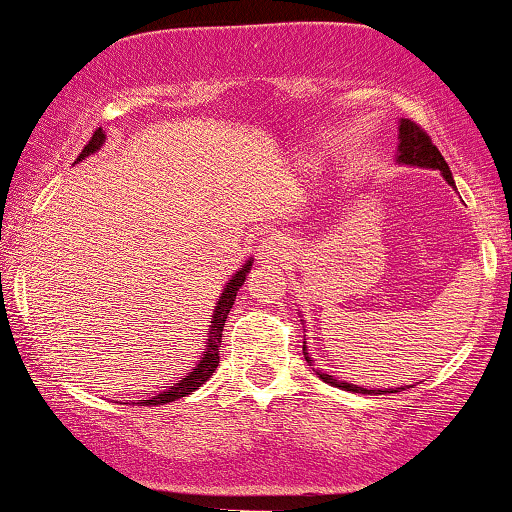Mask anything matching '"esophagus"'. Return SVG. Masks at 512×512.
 <instances>
[{"instance_id":"esophagus-1","label":"esophagus","mask_w":512,"mask_h":512,"mask_svg":"<svg viewBox=\"0 0 512 512\" xmlns=\"http://www.w3.org/2000/svg\"><path fill=\"white\" fill-rule=\"evenodd\" d=\"M292 254H294L292 244H289L285 237H268L263 239L261 246H258L256 261L258 266L275 268V266H282V263H287Z\"/></svg>"}]
</instances>
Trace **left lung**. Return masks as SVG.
<instances>
[{"label":"left lung","instance_id":"obj_1","mask_svg":"<svg viewBox=\"0 0 512 512\" xmlns=\"http://www.w3.org/2000/svg\"><path fill=\"white\" fill-rule=\"evenodd\" d=\"M399 140H401V144H399V161L401 163H410V166H422V168L441 170V175H444L446 182H449V185H453V175H451V170H449V163L444 161L441 151L434 147L432 140H430V135H427V132L422 130L418 123L410 121V118H403L401 128H399ZM453 187H456V185H453ZM304 358H306L308 363H311V358H308V353H306V344H304ZM315 372H318L320 380L327 382V384H332V387H342L346 391H356V394H377L375 389L368 391V389L356 387V384L337 380V377L327 375V372H320V370H315ZM391 391H394V389H391Z\"/></svg>","mask_w":512,"mask_h":512}]
</instances>
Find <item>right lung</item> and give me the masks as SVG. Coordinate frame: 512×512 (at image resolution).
Wrapping results in <instances>:
<instances>
[{"label": "right lung", "instance_id": "right-lung-1", "mask_svg": "<svg viewBox=\"0 0 512 512\" xmlns=\"http://www.w3.org/2000/svg\"><path fill=\"white\" fill-rule=\"evenodd\" d=\"M102 144H104V132H102V128H99V130H94L92 140L87 142L85 149L80 151L78 161L85 159V156H90L92 151H97L99 147H102ZM249 270H251V261L244 263L242 270H239V273H237L235 277H232V280L225 285V292H223V296H220V299H218L216 313H213V320H211V332H208V349L204 351V358H201L197 368L189 372L187 377H182V380H180L178 384H175V387H170L168 391H163V394L154 396V399L142 401L144 406H163V403H170V401H175V399H182V396L192 394L194 389H199L201 384H204V382L208 380V377L213 375V370H216L218 363H220L218 346H220V339H223L225 318H227V313H230L232 304H235V296H237V292H239V287L244 285L246 273H249Z\"/></svg>", "mask_w": 512, "mask_h": 512}]
</instances>
